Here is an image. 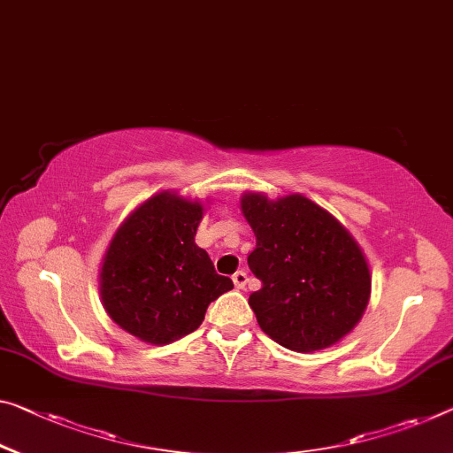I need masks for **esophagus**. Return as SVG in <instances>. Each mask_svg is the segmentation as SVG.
<instances>
[{
  "mask_svg": "<svg viewBox=\"0 0 453 453\" xmlns=\"http://www.w3.org/2000/svg\"><path fill=\"white\" fill-rule=\"evenodd\" d=\"M247 281H249V275H247V271H236V273L233 275V283H234V288L236 289H245V285H247Z\"/></svg>",
  "mask_w": 453,
  "mask_h": 453,
  "instance_id": "esophagus-1",
  "label": "esophagus"
}]
</instances>
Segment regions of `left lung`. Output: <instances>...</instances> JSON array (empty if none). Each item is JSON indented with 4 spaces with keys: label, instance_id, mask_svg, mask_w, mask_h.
I'll list each match as a JSON object with an SVG mask.
<instances>
[{
    "label": "left lung",
    "instance_id": "left-lung-1",
    "mask_svg": "<svg viewBox=\"0 0 453 453\" xmlns=\"http://www.w3.org/2000/svg\"><path fill=\"white\" fill-rule=\"evenodd\" d=\"M241 211L257 236L249 296L261 330L297 352L336 344L363 318L371 271L350 233L305 196L245 194Z\"/></svg>",
    "mask_w": 453,
    "mask_h": 453
}]
</instances>
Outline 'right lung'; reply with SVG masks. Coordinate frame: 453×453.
<instances>
[{"label": "right lung", "mask_w": 453, "mask_h": 453, "mask_svg": "<svg viewBox=\"0 0 453 453\" xmlns=\"http://www.w3.org/2000/svg\"><path fill=\"white\" fill-rule=\"evenodd\" d=\"M203 204L162 192L123 222L101 267L107 314L150 344H170L203 324L206 308L233 289L194 242Z\"/></svg>", "instance_id": "right-lung-1"}]
</instances>
